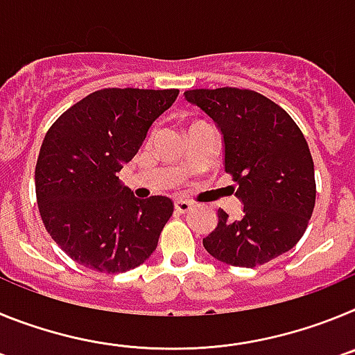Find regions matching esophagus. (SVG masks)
I'll return each instance as SVG.
<instances>
[{"instance_id": "34e87169", "label": "esophagus", "mask_w": 355, "mask_h": 355, "mask_svg": "<svg viewBox=\"0 0 355 355\" xmlns=\"http://www.w3.org/2000/svg\"><path fill=\"white\" fill-rule=\"evenodd\" d=\"M174 208L175 211H180V213H187L192 209V202L190 200H184V199H175L174 200Z\"/></svg>"}]
</instances>
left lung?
<instances>
[{"mask_svg": "<svg viewBox=\"0 0 355 355\" xmlns=\"http://www.w3.org/2000/svg\"><path fill=\"white\" fill-rule=\"evenodd\" d=\"M199 106L222 135L224 168L233 174L241 216L218 224L202 245L225 265H263L297 245L315 208V165L302 131L281 106L254 90L197 89Z\"/></svg>", "mask_w": 355, "mask_h": 355, "instance_id": "1", "label": "left lung"}]
</instances>
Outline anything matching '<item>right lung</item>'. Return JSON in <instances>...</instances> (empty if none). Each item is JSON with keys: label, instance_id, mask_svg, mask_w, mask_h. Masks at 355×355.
Masks as SVG:
<instances>
[{"label": "right lung", "instance_id": "1", "mask_svg": "<svg viewBox=\"0 0 355 355\" xmlns=\"http://www.w3.org/2000/svg\"><path fill=\"white\" fill-rule=\"evenodd\" d=\"M178 94L97 90L62 114L44 137L35 167L37 205L53 240L80 265L119 274L155 252L172 200L137 199L117 172L135 158Z\"/></svg>", "mask_w": 355, "mask_h": 355}]
</instances>
